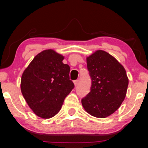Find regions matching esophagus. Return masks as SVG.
<instances>
[{"label": "esophagus", "mask_w": 148, "mask_h": 148, "mask_svg": "<svg viewBox=\"0 0 148 148\" xmlns=\"http://www.w3.org/2000/svg\"><path fill=\"white\" fill-rule=\"evenodd\" d=\"M78 82H79V80H78V79L74 80V86H77V84H78Z\"/></svg>", "instance_id": "esophagus-1"}]
</instances>
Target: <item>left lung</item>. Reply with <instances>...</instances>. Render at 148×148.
<instances>
[{"mask_svg":"<svg viewBox=\"0 0 148 148\" xmlns=\"http://www.w3.org/2000/svg\"><path fill=\"white\" fill-rule=\"evenodd\" d=\"M91 87L82 99L85 110L91 116L105 118L114 113L124 101L129 79L123 65L103 50L87 57Z\"/></svg>","mask_w":148,"mask_h":148,"instance_id":"obj_1","label":"left lung"}]
</instances>
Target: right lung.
I'll return each instance as SVG.
<instances>
[{
	"label": "right lung",
	"instance_id": "add662e5",
	"mask_svg": "<svg viewBox=\"0 0 148 148\" xmlns=\"http://www.w3.org/2000/svg\"><path fill=\"white\" fill-rule=\"evenodd\" d=\"M64 56L46 49L34 57L21 76L22 95L32 112L49 119L58 113L74 85L70 79V66Z\"/></svg>",
	"mask_w": 148,
	"mask_h": 148
}]
</instances>
